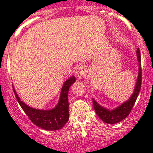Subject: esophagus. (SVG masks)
<instances>
[{
  "mask_svg": "<svg viewBox=\"0 0 153 153\" xmlns=\"http://www.w3.org/2000/svg\"><path fill=\"white\" fill-rule=\"evenodd\" d=\"M86 69H85V67H83V66H79V67H77L76 70V76H77L79 79H82V78L86 75Z\"/></svg>",
  "mask_w": 153,
  "mask_h": 153,
  "instance_id": "obj_1",
  "label": "esophagus"
}]
</instances>
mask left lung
Instances as JSON below:
<instances>
[{
	"mask_svg": "<svg viewBox=\"0 0 153 153\" xmlns=\"http://www.w3.org/2000/svg\"><path fill=\"white\" fill-rule=\"evenodd\" d=\"M136 54H137V59L139 61V74H138V78L136 80V84L135 86L134 92L131 96L130 98L125 102L121 104L119 107L113 109V110H109L106 108L101 106L100 104L97 103L93 99V107L95 109L96 113L97 114L100 118L103 121L109 124H115L117 123L122 121L125 118H126L129 114L130 113L131 110L132 109V106H134L135 102L136 101L138 95L140 93V89H141L142 84V69H141V55H140V51L138 48L136 51Z\"/></svg>",
	"mask_w": 153,
	"mask_h": 153,
	"instance_id": "obj_1",
	"label": "left lung"
}]
</instances>
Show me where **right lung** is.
Returning a JSON list of instances; mask_svg holds the SVG:
<instances>
[{
  "label": "right lung",
  "mask_w": 153,
  "mask_h": 153,
  "mask_svg": "<svg viewBox=\"0 0 153 153\" xmlns=\"http://www.w3.org/2000/svg\"><path fill=\"white\" fill-rule=\"evenodd\" d=\"M75 81L76 78L73 76L65 82L62 87L59 102L56 107L49 110L36 109L27 106L21 100L14 89L13 92L20 106L34 125L46 130H58L62 129L69 120V102L67 96L70 86L75 83Z\"/></svg>",
  "instance_id": "1"
}]
</instances>
